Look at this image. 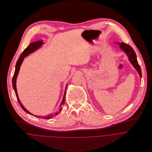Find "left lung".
I'll list each match as a JSON object with an SVG mask.
<instances>
[{
  "label": "left lung",
  "instance_id": "obj_1",
  "mask_svg": "<svg viewBox=\"0 0 152 152\" xmlns=\"http://www.w3.org/2000/svg\"><path fill=\"white\" fill-rule=\"evenodd\" d=\"M118 44L120 45L119 46H120V48L126 53V54L128 56L129 61L131 62V63L132 64L133 66L138 71L140 78H141L142 74H141V68L138 63L137 56H136V54H135L134 49L129 45L126 44L125 43L122 42V43H118Z\"/></svg>",
  "mask_w": 152,
  "mask_h": 152
}]
</instances>
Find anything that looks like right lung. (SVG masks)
Listing matches in <instances>:
<instances>
[{"instance_id": "add662e5", "label": "right lung", "mask_w": 152, "mask_h": 152, "mask_svg": "<svg viewBox=\"0 0 152 152\" xmlns=\"http://www.w3.org/2000/svg\"><path fill=\"white\" fill-rule=\"evenodd\" d=\"M43 44V41H36L35 42H32L31 44H30L29 45L24 49V50L23 51V53H21V54L20 55L18 60H17V62L16 63V65H15V72H14V76H13V78H12V87H13V88L15 91V95H16V97H17V99L18 100V102L20 104V105L21 106V107L22 108V109L27 113L30 114V115H32L36 117H38V118H45V119H49V118H52L53 117H54V115H57L58 113V112H57L56 114H50V115H45V116H38V115H34L33 114H32L31 113H30L28 111H27L24 107V106L22 105V104L21 103L19 98H18V94H17V88H16V80H17V77L18 76V72H19V70H20V66L23 61L24 60V58L25 57H26L27 56H28L29 54L32 53L33 52H34L35 50H37V49H38ZM67 86H66V88ZM65 94H66V90H65V94H64V98H63V100L62 101V103L61 104H60V107L61 108L62 106L65 103ZM62 110V108L60 109V111Z\"/></svg>"}]
</instances>
